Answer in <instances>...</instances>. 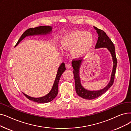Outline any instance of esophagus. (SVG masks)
<instances>
[{"label":"esophagus","mask_w":131,"mask_h":131,"mask_svg":"<svg viewBox=\"0 0 131 131\" xmlns=\"http://www.w3.org/2000/svg\"><path fill=\"white\" fill-rule=\"evenodd\" d=\"M65 66H66V69H70L71 67V65L70 63H67V64H66Z\"/></svg>","instance_id":"34e87169"}]
</instances>
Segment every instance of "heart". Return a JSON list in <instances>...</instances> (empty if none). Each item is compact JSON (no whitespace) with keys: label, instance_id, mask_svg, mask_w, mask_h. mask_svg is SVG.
I'll return each mask as SVG.
<instances>
[{"label":"heart","instance_id":"heart-1","mask_svg":"<svg viewBox=\"0 0 131 131\" xmlns=\"http://www.w3.org/2000/svg\"><path fill=\"white\" fill-rule=\"evenodd\" d=\"M94 42L92 34L88 32L75 31L66 35L62 39L61 47L65 50H72V53L79 57L91 48Z\"/></svg>","mask_w":131,"mask_h":131}]
</instances>
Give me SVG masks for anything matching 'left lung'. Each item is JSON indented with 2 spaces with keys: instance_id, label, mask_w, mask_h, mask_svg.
Segmentation results:
<instances>
[{
  "instance_id": "left-lung-1",
  "label": "left lung",
  "mask_w": 131,
  "mask_h": 131,
  "mask_svg": "<svg viewBox=\"0 0 131 131\" xmlns=\"http://www.w3.org/2000/svg\"><path fill=\"white\" fill-rule=\"evenodd\" d=\"M94 28L95 30H96V32H97L99 35L97 42L95 45V48L97 49L101 48H106L109 50L112 57L113 66L111 75V79L109 84L104 88L102 89L96 91H90L86 90L83 87L81 84V80L79 77V69L80 67L83 59H82L81 58H79L78 59H74L73 60L72 62V65L74 69L73 72L74 76L76 92L80 97L86 100H93L99 97V96L106 92L111 87L113 83V82H114L117 64V58L115 53V49L113 43L103 30L100 29L96 27H94Z\"/></svg>"
}]
</instances>
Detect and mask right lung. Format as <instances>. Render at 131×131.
Segmentation results:
<instances>
[{
    "label": "right lung",
    "instance_id": "1",
    "mask_svg": "<svg viewBox=\"0 0 131 131\" xmlns=\"http://www.w3.org/2000/svg\"><path fill=\"white\" fill-rule=\"evenodd\" d=\"M52 31V27L50 26H39L37 27L36 28H31L26 30L22 35L21 37L19 39V41L16 44L15 46H16L25 37L28 36H33V35H46L49 34L50 32ZM66 68L64 62L60 65L59 67L58 68L56 78L53 85V87L51 90L50 92L44 96L41 97L35 98L29 96L24 93V95L26 97L29 99V100L32 101L34 102H36L37 103H45L50 102L52 101L57 96L58 93V83L60 80V78L62 75V74L65 71Z\"/></svg>",
    "mask_w": 131,
    "mask_h": 131
}]
</instances>
